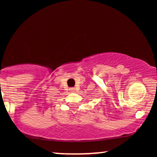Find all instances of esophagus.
Wrapping results in <instances>:
<instances>
[{
    "instance_id": "34e87169",
    "label": "esophagus",
    "mask_w": 157,
    "mask_h": 157,
    "mask_svg": "<svg viewBox=\"0 0 157 157\" xmlns=\"http://www.w3.org/2000/svg\"><path fill=\"white\" fill-rule=\"evenodd\" d=\"M69 90L71 92H75V91H76L75 88H71V89H69Z\"/></svg>"
}]
</instances>
